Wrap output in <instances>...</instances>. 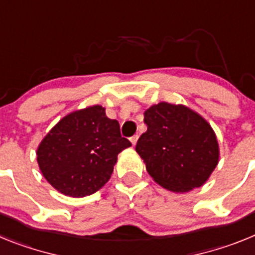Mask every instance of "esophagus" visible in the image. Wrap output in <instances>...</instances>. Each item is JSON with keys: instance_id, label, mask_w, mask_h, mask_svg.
<instances>
[{"instance_id": "obj_1", "label": "esophagus", "mask_w": 255, "mask_h": 255, "mask_svg": "<svg viewBox=\"0 0 255 255\" xmlns=\"http://www.w3.org/2000/svg\"><path fill=\"white\" fill-rule=\"evenodd\" d=\"M130 141H131L132 147H134L135 144H136V141H138V135H134V136H131V138H130Z\"/></svg>"}]
</instances>
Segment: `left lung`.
Listing matches in <instances>:
<instances>
[{
    "instance_id": "left-lung-1",
    "label": "left lung",
    "mask_w": 255,
    "mask_h": 255,
    "mask_svg": "<svg viewBox=\"0 0 255 255\" xmlns=\"http://www.w3.org/2000/svg\"><path fill=\"white\" fill-rule=\"evenodd\" d=\"M147 131L135 150L158 185L176 193L199 188L220 158L216 134L203 117L186 106L161 102L144 112Z\"/></svg>"
}]
</instances>
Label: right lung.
Wrapping results in <instances>:
<instances>
[{"mask_svg":"<svg viewBox=\"0 0 255 255\" xmlns=\"http://www.w3.org/2000/svg\"><path fill=\"white\" fill-rule=\"evenodd\" d=\"M131 145L100 105L62 117L40 141L37 161L44 179L73 198L91 195L110 180L117 154Z\"/></svg>","mask_w":255,"mask_h":255,"instance_id":"right-lung-1","label":"right lung"}]
</instances>
